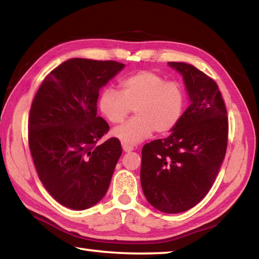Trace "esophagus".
Wrapping results in <instances>:
<instances>
[{
  "label": "esophagus",
  "mask_w": 259,
  "mask_h": 259,
  "mask_svg": "<svg viewBox=\"0 0 259 259\" xmlns=\"http://www.w3.org/2000/svg\"><path fill=\"white\" fill-rule=\"evenodd\" d=\"M122 148H123V150H124L125 153H129V152H133V150H134V146H129V145L123 144V146H122Z\"/></svg>",
  "instance_id": "obj_1"
}]
</instances>
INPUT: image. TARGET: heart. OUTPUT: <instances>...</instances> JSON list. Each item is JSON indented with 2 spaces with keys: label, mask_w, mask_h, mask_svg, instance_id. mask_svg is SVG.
I'll list each match as a JSON object with an SVG mask.
<instances>
[{
  "label": "heart",
  "mask_w": 259,
  "mask_h": 259,
  "mask_svg": "<svg viewBox=\"0 0 259 259\" xmlns=\"http://www.w3.org/2000/svg\"><path fill=\"white\" fill-rule=\"evenodd\" d=\"M121 92L113 87L102 89L98 109L111 123H121L131 111L136 116L113 130V136L123 144H137L157 134L176 129L185 113L186 91L178 81L153 71H139L122 79Z\"/></svg>",
  "instance_id": "b5f03b06"
}]
</instances>
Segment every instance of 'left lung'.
I'll return each mask as SVG.
<instances>
[{
    "instance_id": "left-lung-1",
    "label": "left lung",
    "mask_w": 259,
    "mask_h": 259,
    "mask_svg": "<svg viewBox=\"0 0 259 259\" xmlns=\"http://www.w3.org/2000/svg\"><path fill=\"white\" fill-rule=\"evenodd\" d=\"M168 65L183 76L191 103L167 138L143 147L140 180L150 205L176 214L194 207L213 186L227 153L229 119L214 79L191 64Z\"/></svg>"
}]
</instances>
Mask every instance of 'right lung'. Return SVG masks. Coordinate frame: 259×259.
I'll return each instance as SVG.
<instances>
[{
    "label": "right lung",
    "mask_w": 259,
    "mask_h": 259,
    "mask_svg": "<svg viewBox=\"0 0 259 259\" xmlns=\"http://www.w3.org/2000/svg\"><path fill=\"white\" fill-rule=\"evenodd\" d=\"M115 61L70 59L44 78L28 119V143L38 177L61 205L86 209L109 189L122 154L97 116L100 88L123 69Z\"/></svg>",
    "instance_id": "right-lung-1"
}]
</instances>
